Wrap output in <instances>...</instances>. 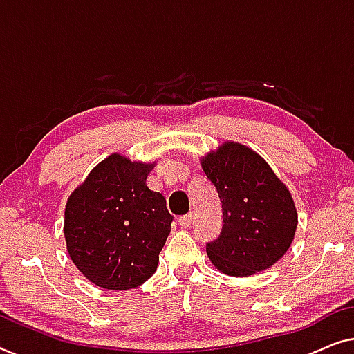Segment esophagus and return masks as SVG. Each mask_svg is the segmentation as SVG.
Masks as SVG:
<instances>
[{
    "mask_svg": "<svg viewBox=\"0 0 354 354\" xmlns=\"http://www.w3.org/2000/svg\"><path fill=\"white\" fill-rule=\"evenodd\" d=\"M178 223H179V226H181V227H189V226H191V223H192V213H187V215H183V216L178 220Z\"/></svg>",
    "mask_w": 354,
    "mask_h": 354,
    "instance_id": "34e87169",
    "label": "esophagus"
}]
</instances>
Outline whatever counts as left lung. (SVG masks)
Masks as SVG:
<instances>
[{
	"label": "left lung",
	"mask_w": 354,
	"mask_h": 354,
	"mask_svg": "<svg viewBox=\"0 0 354 354\" xmlns=\"http://www.w3.org/2000/svg\"><path fill=\"white\" fill-rule=\"evenodd\" d=\"M223 202V229L207 255L218 271L245 277L265 271L286 255L298 215L286 184L260 153L226 141L201 158Z\"/></svg>",
	"instance_id": "obj_1"
}]
</instances>
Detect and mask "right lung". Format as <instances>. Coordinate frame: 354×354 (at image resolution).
Listing matches in <instances>:
<instances>
[{
    "mask_svg": "<svg viewBox=\"0 0 354 354\" xmlns=\"http://www.w3.org/2000/svg\"><path fill=\"white\" fill-rule=\"evenodd\" d=\"M153 165L113 152L67 198L68 257L94 286L128 290L157 270L173 216L162 194L146 184Z\"/></svg>",
    "mask_w": 354,
    "mask_h": 354,
    "instance_id": "1",
    "label": "right lung"
}]
</instances>
